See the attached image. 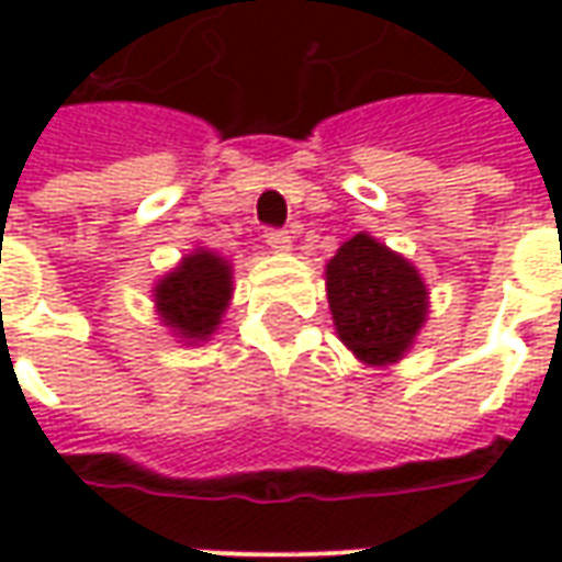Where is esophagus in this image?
Instances as JSON below:
<instances>
[{"label": "esophagus", "instance_id": "34e87169", "mask_svg": "<svg viewBox=\"0 0 562 562\" xmlns=\"http://www.w3.org/2000/svg\"><path fill=\"white\" fill-rule=\"evenodd\" d=\"M265 240H268L270 249H277V252H289L292 249V232H285V228H270L265 234Z\"/></svg>", "mask_w": 562, "mask_h": 562}]
</instances>
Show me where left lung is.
<instances>
[{
  "label": "left lung",
  "instance_id": "1",
  "mask_svg": "<svg viewBox=\"0 0 562 562\" xmlns=\"http://www.w3.org/2000/svg\"><path fill=\"white\" fill-rule=\"evenodd\" d=\"M334 328L364 364L401 361L427 322V285L409 258L355 234L325 268Z\"/></svg>",
  "mask_w": 562,
  "mask_h": 562
}]
</instances>
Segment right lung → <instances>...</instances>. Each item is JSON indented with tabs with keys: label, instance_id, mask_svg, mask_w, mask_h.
<instances>
[{
	"label": "right lung",
	"instance_id": "right-lung-1",
	"mask_svg": "<svg viewBox=\"0 0 562 562\" xmlns=\"http://www.w3.org/2000/svg\"><path fill=\"white\" fill-rule=\"evenodd\" d=\"M153 301L180 340H207L232 301V265L210 249H195L156 282Z\"/></svg>",
	"mask_w": 562,
	"mask_h": 562
}]
</instances>
